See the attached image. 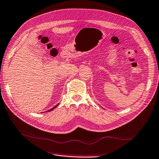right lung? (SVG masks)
I'll return each instance as SVG.
<instances>
[{
  "instance_id": "right-lung-1",
  "label": "right lung",
  "mask_w": 159,
  "mask_h": 159,
  "mask_svg": "<svg viewBox=\"0 0 159 159\" xmlns=\"http://www.w3.org/2000/svg\"><path fill=\"white\" fill-rule=\"evenodd\" d=\"M58 106V104H57L56 106H55L54 107H53V108H51V109H50V110H48V111H47V112H50V111H51V110H53L55 108V107H57Z\"/></svg>"
}]
</instances>
